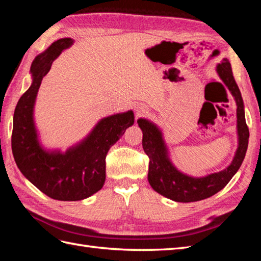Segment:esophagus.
Returning <instances> with one entry per match:
<instances>
[{
    "instance_id": "obj_1",
    "label": "esophagus",
    "mask_w": 261,
    "mask_h": 261,
    "mask_svg": "<svg viewBox=\"0 0 261 261\" xmlns=\"http://www.w3.org/2000/svg\"><path fill=\"white\" fill-rule=\"evenodd\" d=\"M135 111H136L137 116H140L147 112V107L145 104H138V105H136Z\"/></svg>"
}]
</instances>
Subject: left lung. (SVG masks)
<instances>
[{
    "label": "left lung",
    "instance_id": "obj_1",
    "mask_svg": "<svg viewBox=\"0 0 261 261\" xmlns=\"http://www.w3.org/2000/svg\"><path fill=\"white\" fill-rule=\"evenodd\" d=\"M216 73L228 87L237 104L238 148L233 160L223 170L203 177H193L181 173L171 163L167 145L158 125L142 118L137 121L138 125L142 130L143 150L149 157V184L160 195L171 201L188 203L202 201L213 196L231 180L245 159L248 148L249 129L246 123L243 99L228 59L223 58L220 64L216 65Z\"/></svg>",
    "mask_w": 261,
    "mask_h": 261
}]
</instances>
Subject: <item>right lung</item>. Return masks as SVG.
Here are the masks:
<instances>
[{
    "label": "right lung",
    "instance_id": "obj_1",
    "mask_svg": "<svg viewBox=\"0 0 261 261\" xmlns=\"http://www.w3.org/2000/svg\"><path fill=\"white\" fill-rule=\"evenodd\" d=\"M73 43L71 38L59 39L35 58L30 68L31 86L20 97L13 115L12 152L16 166L38 190L58 201H81L101 190L108 151L135 123L130 110L101 119L84 139L65 152L41 145L33 118L39 87L54 60Z\"/></svg>",
    "mask_w": 261,
    "mask_h": 261
}]
</instances>
